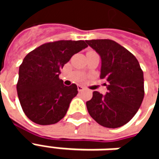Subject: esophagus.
<instances>
[{
  "label": "esophagus",
  "mask_w": 159,
  "mask_h": 159,
  "mask_svg": "<svg viewBox=\"0 0 159 159\" xmlns=\"http://www.w3.org/2000/svg\"><path fill=\"white\" fill-rule=\"evenodd\" d=\"M83 89H84V88H83V86H81V85H78V86H77V90H78L79 92H82L83 90Z\"/></svg>",
  "instance_id": "34e87169"
}]
</instances>
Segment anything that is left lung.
I'll return each mask as SVG.
<instances>
[{"mask_svg": "<svg viewBox=\"0 0 159 159\" xmlns=\"http://www.w3.org/2000/svg\"><path fill=\"white\" fill-rule=\"evenodd\" d=\"M101 58L100 79H106L107 94L93 91L87 101L92 118L101 126L115 129L129 123L143 100L144 76L137 59L117 42L109 39L87 41Z\"/></svg>", "mask_w": 159, "mask_h": 159, "instance_id": "8db88e82", "label": "left lung"}]
</instances>
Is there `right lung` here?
Wrapping results in <instances>:
<instances>
[{
    "label": "right lung",
    "instance_id": "add662e5",
    "mask_svg": "<svg viewBox=\"0 0 159 159\" xmlns=\"http://www.w3.org/2000/svg\"><path fill=\"white\" fill-rule=\"evenodd\" d=\"M84 41H57L42 44L25 57L19 66L17 91L24 112L40 125L54 124L66 116L78 91L66 86L60 70L75 53L87 48Z\"/></svg>",
    "mask_w": 159,
    "mask_h": 159
}]
</instances>
